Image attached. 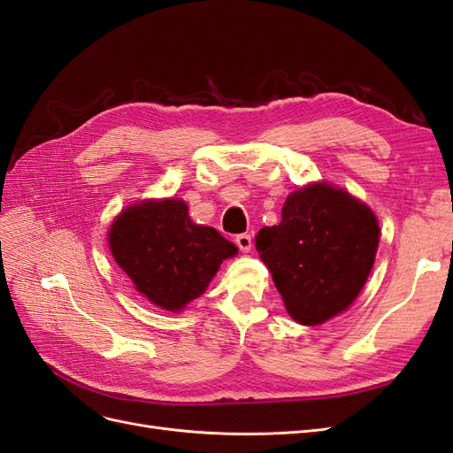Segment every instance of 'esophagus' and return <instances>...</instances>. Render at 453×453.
I'll return each instance as SVG.
<instances>
[{
  "mask_svg": "<svg viewBox=\"0 0 453 453\" xmlns=\"http://www.w3.org/2000/svg\"><path fill=\"white\" fill-rule=\"evenodd\" d=\"M236 245L240 248V251L248 253L251 250V236L250 234H238L236 236Z\"/></svg>",
  "mask_w": 453,
  "mask_h": 453,
  "instance_id": "1",
  "label": "esophagus"
}]
</instances>
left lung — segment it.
I'll return each instance as SVG.
<instances>
[{
    "mask_svg": "<svg viewBox=\"0 0 453 453\" xmlns=\"http://www.w3.org/2000/svg\"><path fill=\"white\" fill-rule=\"evenodd\" d=\"M378 240V221L363 202L318 183L287 196L280 225L260 228L255 245L291 318L321 325L357 298Z\"/></svg>",
    "mask_w": 453,
    "mask_h": 453,
    "instance_id": "left-lung-1",
    "label": "left lung"
}]
</instances>
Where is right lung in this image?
<instances>
[{
  "instance_id": "obj_1",
  "label": "right lung",
  "mask_w": 453,
  "mask_h": 453,
  "mask_svg": "<svg viewBox=\"0 0 453 453\" xmlns=\"http://www.w3.org/2000/svg\"><path fill=\"white\" fill-rule=\"evenodd\" d=\"M109 248L135 289L168 311L198 298L219 265L238 253L215 228L190 221L187 203L173 198L127 208L109 228Z\"/></svg>"
}]
</instances>
